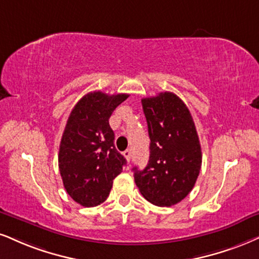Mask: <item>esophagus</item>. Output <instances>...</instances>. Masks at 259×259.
Here are the masks:
<instances>
[{"label": "esophagus", "instance_id": "34e87169", "mask_svg": "<svg viewBox=\"0 0 259 259\" xmlns=\"http://www.w3.org/2000/svg\"><path fill=\"white\" fill-rule=\"evenodd\" d=\"M123 156L126 157L127 161H131V157H132V152H131V150H126V151H123Z\"/></svg>", "mask_w": 259, "mask_h": 259}]
</instances>
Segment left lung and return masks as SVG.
<instances>
[{
  "mask_svg": "<svg viewBox=\"0 0 259 259\" xmlns=\"http://www.w3.org/2000/svg\"><path fill=\"white\" fill-rule=\"evenodd\" d=\"M150 137L148 165L137 167L135 181L146 200L171 206L192 191L202 167V149L192 115L177 95L143 98Z\"/></svg>",
  "mask_w": 259,
  "mask_h": 259,
  "instance_id": "obj_1",
  "label": "left lung"
}]
</instances>
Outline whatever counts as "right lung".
Wrapping results in <instances>:
<instances>
[{"label":"right lung","instance_id":"right-lung-1","mask_svg":"<svg viewBox=\"0 0 259 259\" xmlns=\"http://www.w3.org/2000/svg\"><path fill=\"white\" fill-rule=\"evenodd\" d=\"M130 95H85L69 114L60 143L59 168L63 186L82 206H97L109 196L126 158L115 149L109 117Z\"/></svg>","mask_w":259,"mask_h":259}]
</instances>
